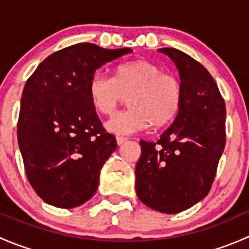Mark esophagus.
I'll return each instance as SVG.
<instances>
[{"mask_svg": "<svg viewBox=\"0 0 249 249\" xmlns=\"http://www.w3.org/2000/svg\"><path fill=\"white\" fill-rule=\"evenodd\" d=\"M126 141H127V139H125V137H120V136L117 137V143H118V145L124 144V143L126 142Z\"/></svg>", "mask_w": 249, "mask_h": 249, "instance_id": "34e87169", "label": "esophagus"}]
</instances>
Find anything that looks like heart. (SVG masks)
<instances>
[{
    "label": "heart",
    "mask_w": 249,
    "mask_h": 249,
    "mask_svg": "<svg viewBox=\"0 0 249 249\" xmlns=\"http://www.w3.org/2000/svg\"><path fill=\"white\" fill-rule=\"evenodd\" d=\"M88 94L95 110L104 115L113 114L127 95L129 108L106 123L109 132L122 136L142 131L149 124L154 129L165 126L175 119L183 102L179 79L147 60L120 65L113 78L95 73Z\"/></svg>",
    "instance_id": "heart-1"
}]
</instances>
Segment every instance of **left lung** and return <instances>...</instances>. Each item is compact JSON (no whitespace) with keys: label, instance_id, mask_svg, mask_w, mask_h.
<instances>
[{"label":"left lung","instance_id":"1","mask_svg":"<svg viewBox=\"0 0 249 249\" xmlns=\"http://www.w3.org/2000/svg\"><path fill=\"white\" fill-rule=\"evenodd\" d=\"M159 52L178 69L183 102L157 142H140L136 194L148 207L172 214L210 192L225 147L227 112L217 83L200 62L175 48Z\"/></svg>","mask_w":249,"mask_h":249}]
</instances>
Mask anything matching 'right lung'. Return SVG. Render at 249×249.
<instances>
[{
    "mask_svg": "<svg viewBox=\"0 0 249 249\" xmlns=\"http://www.w3.org/2000/svg\"><path fill=\"white\" fill-rule=\"evenodd\" d=\"M131 52L78 43L49 55L27 79L18 143L27 179L44 202L73 208L96 192L117 141L102 126L88 87L96 70Z\"/></svg>",
    "mask_w": 249,
    "mask_h": 249,
    "instance_id": "right-lung-1",
    "label": "right lung"
}]
</instances>
